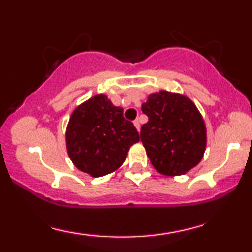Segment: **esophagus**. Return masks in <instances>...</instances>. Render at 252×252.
Listing matches in <instances>:
<instances>
[{"instance_id":"esophagus-1","label":"esophagus","mask_w":252,"mask_h":252,"mask_svg":"<svg viewBox=\"0 0 252 252\" xmlns=\"http://www.w3.org/2000/svg\"><path fill=\"white\" fill-rule=\"evenodd\" d=\"M134 126H136V129H137L138 131H140V129H141V126H140V121H138V120H135V121H134Z\"/></svg>"}]
</instances>
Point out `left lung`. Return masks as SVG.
I'll use <instances>...</instances> for the list:
<instances>
[{
    "instance_id": "8db88e82",
    "label": "left lung",
    "mask_w": 252,
    "mask_h": 252,
    "mask_svg": "<svg viewBox=\"0 0 252 252\" xmlns=\"http://www.w3.org/2000/svg\"><path fill=\"white\" fill-rule=\"evenodd\" d=\"M142 111L148 122L141 128V142L158 173L182 175L200 162L206 148V126L189 98L160 91L150 94Z\"/></svg>"
}]
</instances>
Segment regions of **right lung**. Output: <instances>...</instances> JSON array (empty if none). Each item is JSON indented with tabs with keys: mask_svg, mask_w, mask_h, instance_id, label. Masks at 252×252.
<instances>
[{
	"mask_svg": "<svg viewBox=\"0 0 252 252\" xmlns=\"http://www.w3.org/2000/svg\"><path fill=\"white\" fill-rule=\"evenodd\" d=\"M138 132L105 94L90 98L72 112L66 130V147L74 166L94 178L122 166L128 150L138 142Z\"/></svg>",
	"mask_w": 252,
	"mask_h": 252,
	"instance_id": "obj_1",
	"label": "right lung"
}]
</instances>
